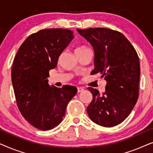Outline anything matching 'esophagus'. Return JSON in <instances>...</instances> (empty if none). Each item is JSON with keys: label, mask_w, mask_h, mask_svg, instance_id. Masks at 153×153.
<instances>
[{"label": "esophagus", "mask_w": 153, "mask_h": 153, "mask_svg": "<svg viewBox=\"0 0 153 153\" xmlns=\"http://www.w3.org/2000/svg\"><path fill=\"white\" fill-rule=\"evenodd\" d=\"M83 91H84V89H83V88L81 87L77 88V92H78V93H81V92H82Z\"/></svg>", "instance_id": "1"}]
</instances>
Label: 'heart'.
<instances>
[{"label": "heart", "instance_id": "heart-1", "mask_svg": "<svg viewBox=\"0 0 153 153\" xmlns=\"http://www.w3.org/2000/svg\"><path fill=\"white\" fill-rule=\"evenodd\" d=\"M88 51H91V49L86 46H81V47L76 48V50H75V53H79V52H85Z\"/></svg>", "mask_w": 153, "mask_h": 153}]
</instances>
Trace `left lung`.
Returning a JSON list of instances; mask_svg holds the SVG:
<instances>
[{
	"mask_svg": "<svg viewBox=\"0 0 153 153\" xmlns=\"http://www.w3.org/2000/svg\"><path fill=\"white\" fill-rule=\"evenodd\" d=\"M95 51L91 74L100 73L106 81L105 92L88 88L93 100L87 107L90 118L96 124L111 127L129 116L139 97L140 62L129 41L118 31L105 28L76 29Z\"/></svg>",
	"mask_w": 153,
	"mask_h": 153,
	"instance_id": "left-lung-1",
	"label": "left lung"
}]
</instances>
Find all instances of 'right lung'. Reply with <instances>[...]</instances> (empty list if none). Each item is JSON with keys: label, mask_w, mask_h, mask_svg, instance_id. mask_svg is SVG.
<instances>
[{"label": "right lung", "mask_w": 153, "mask_h": 153, "mask_svg": "<svg viewBox=\"0 0 153 153\" xmlns=\"http://www.w3.org/2000/svg\"><path fill=\"white\" fill-rule=\"evenodd\" d=\"M73 38L68 29L39 30L26 39L14 59L12 82L19 110L40 130H49L62 122L69 102L77 93L72 85L51 87L47 79Z\"/></svg>", "instance_id": "1"}]
</instances>
